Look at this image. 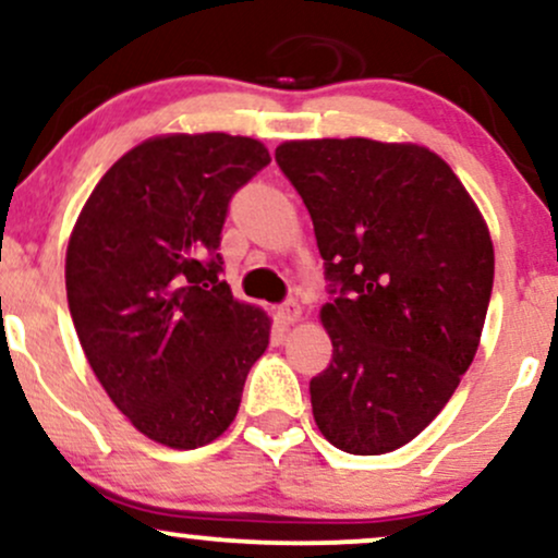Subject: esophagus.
Wrapping results in <instances>:
<instances>
[{"label":"esophagus","instance_id":"obj_1","mask_svg":"<svg viewBox=\"0 0 558 558\" xmlns=\"http://www.w3.org/2000/svg\"><path fill=\"white\" fill-rule=\"evenodd\" d=\"M278 317H280V323H286V325L299 323V319H301V306L296 304V301H286V304L278 310Z\"/></svg>","mask_w":558,"mask_h":558}]
</instances>
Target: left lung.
Wrapping results in <instances>:
<instances>
[{"label": "left lung", "instance_id": "obj_1", "mask_svg": "<svg viewBox=\"0 0 558 558\" xmlns=\"http://www.w3.org/2000/svg\"><path fill=\"white\" fill-rule=\"evenodd\" d=\"M280 170L315 226L332 341L312 414L332 446L377 457L438 417L470 369L493 288V241L457 172L420 144L283 141Z\"/></svg>", "mask_w": 558, "mask_h": 558}]
</instances>
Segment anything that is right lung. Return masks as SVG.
Returning <instances> with one entry per match:
<instances>
[{
	"instance_id": "add662e5",
	"label": "right lung",
	"mask_w": 558,
	"mask_h": 558,
	"mask_svg": "<svg viewBox=\"0 0 558 558\" xmlns=\"http://www.w3.org/2000/svg\"><path fill=\"white\" fill-rule=\"evenodd\" d=\"M270 162L257 138L165 133L105 172L68 241L65 286L94 375L155 444H213L270 343L265 310L220 280L228 202Z\"/></svg>"
}]
</instances>
